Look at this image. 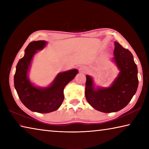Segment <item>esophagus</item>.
Instances as JSON below:
<instances>
[{"label": "esophagus", "mask_w": 149, "mask_h": 149, "mask_svg": "<svg viewBox=\"0 0 149 149\" xmlns=\"http://www.w3.org/2000/svg\"><path fill=\"white\" fill-rule=\"evenodd\" d=\"M79 70H80V72H82V73H85L87 72L86 68H84V67H81L79 68Z\"/></svg>", "instance_id": "esophagus-1"}]
</instances>
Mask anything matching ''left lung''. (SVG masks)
<instances>
[{
    "instance_id": "left-lung-1",
    "label": "left lung",
    "mask_w": 149,
    "mask_h": 149,
    "mask_svg": "<svg viewBox=\"0 0 149 149\" xmlns=\"http://www.w3.org/2000/svg\"><path fill=\"white\" fill-rule=\"evenodd\" d=\"M113 60L120 73L108 87H95L92 77L86 75L85 98L95 110L102 112H118L125 107L138 87L137 67L129 50L114 42Z\"/></svg>"
}]
</instances>
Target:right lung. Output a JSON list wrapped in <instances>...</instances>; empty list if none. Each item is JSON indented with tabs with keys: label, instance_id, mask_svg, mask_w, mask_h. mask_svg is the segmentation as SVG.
<instances>
[{
	"label": "right lung",
	"instance_id": "right-lung-1",
	"mask_svg": "<svg viewBox=\"0 0 149 149\" xmlns=\"http://www.w3.org/2000/svg\"><path fill=\"white\" fill-rule=\"evenodd\" d=\"M46 45L45 41L30 42L24 57L17 63L14 77V87L20 100L28 109L39 113H49L58 109L64 99L65 86L78 73L77 69L59 73L50 86H35L28 78L29 70L35 54Z\"/></svg>",
	"mask_w": 149,
	"mask_h": 149
}]
</instances>
